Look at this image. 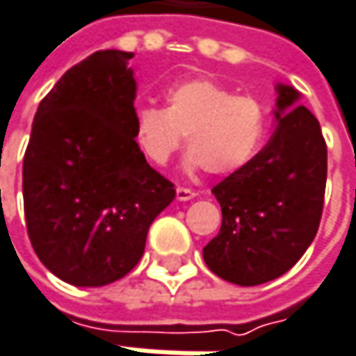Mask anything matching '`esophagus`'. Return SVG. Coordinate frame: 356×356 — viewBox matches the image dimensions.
<instances>
[{
	"label": "esophagus",
	"mask_w": 356,
	"mask_h": 356,
	"mask_svg": "<svg viewBox=\"0 0 356 356\" xmlns=\"http://www.w3.org/2000/svg\"><path fill=\"white\" fill-rule=\"evenodd\" d=\"M196 196H198V192H196V190H192V188H184V186H178V188H176V198L180 200V202L194 200Z\"/></svg>",
	"instance_id": "esophagus-1"
}]
</instances>
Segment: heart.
<instances>
[{"label":"heart","instance_id":"b5f03b06","mask_svg":"<svg viewBox=\"0 0 356 356\" xmlns=\"http://www.w3.org/2000/svg\"><path fill=\"white\" fill-rule=\"evenodd\" d=\"M269 118L252 95L210 79H190L166 92V106L143 104L132 115V138L143 156L164 166L188 134V164L212 174L245 166L266 140Z\"/></svg>","mask_w":356,"mask_h":356}]
</instances>
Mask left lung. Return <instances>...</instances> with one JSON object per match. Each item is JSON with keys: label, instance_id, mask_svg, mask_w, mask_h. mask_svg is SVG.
<instances>
[{"label": "left lung", "instance_id": "left-lung-1", "mask_svg": "<svg viewBox=\"0 0 356 356\" xmlns=\"http://www.w3.org/2000/svg\"><path fill=\"white\" fill-rule=\"evenodd\" d=\"M277 129L255 156L212 188L222 206L220 234L204 261L222 280L259 285L299 261L319 229L327 184V144L319 120L293 87L277 85Z\"/></svg>", "mask_w": 356, "mask_h": 356}]
</instances>
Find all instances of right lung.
<instances>
[{"mask_svg": "<svg viewBox=\"0 0 356 356\" xmlns=\"http://www.w3.org/2000/svg\"><path fill=\"white\" fill-rule=\"evenodd\" d=\"M134 55L76 63L37 106L23 156V210L37 257L59 280L101 287L140 261L176 190L132 138Z\"/></svg>", "mask_w": 356, "mask_h": 356, "instance_id": "1", "label": "right lung"}]
</instances>
